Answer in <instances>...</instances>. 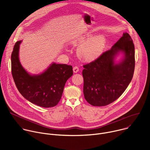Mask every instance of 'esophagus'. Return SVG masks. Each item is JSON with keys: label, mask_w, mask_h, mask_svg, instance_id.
I'll list each match as a JSON object with an SVG mask.
<instances>
[{"label": "esophagus", "mask_w": 150, "mask_h": 150, "mask_svg": "<svg viewBox=\"0 0 150 150\" xmlns=\"http://www.w3.org/2000/svg\"><path fill=\"white\" fill-rule=\"evenodd\" d=\"M73 71L74 73H77L79 71V68L77 67H75L73 68Z\"/></svg>", "instance_id": "obj_1"}]
</instances>
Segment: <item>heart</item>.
<instances>
[{"label":"heart","mask_w":150,"mask_h":150,"mask_svg":"<svg viewBox=\"0 0 150 150\" xmlns=\"http://www.w3.org/2000/svg\"><path fill=\"white\" fill-rule=\"evenodd\" d=\"M72 45L79 47L78 55L85 62H92L103 53L106 45V38L102 34L93 37L90 33L85 34L72 41Z\"/></svg>","instance_id":"1"}]
</instances>
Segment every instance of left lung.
I'll use <instances>...</instances> for the list:
<instances>
[{
	"instance_id": "left-lung-1",
	"label": "left lung",
	"mask_w": 150,
	"mask_h": 150,
	"mask_svg": "<svg viewBox=\"0 0 150 150\" xmlns=\"http://www.w3.org/2000/svg\"><path fill=\"white\" fill-rule=\"evenodd\" d=\"M122 54V58L116 61ZM83 92L93 106H104L117 100L131 82L135 69V47L129 34L125 33L109 50L83 65Z\"/></svg>"
}]
</instances>
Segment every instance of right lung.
<instances>
[{"instance_id":"obj_1","label":"right lung","mask_w":150,"mask_h":150,"mask_svg":"<svg viewBox=\"0 0 150 150\" xmlns=\"http://www.w3.org/2000/svg\"><path fill=\"white\" fill-rule=\"evenodd\" d=\"M21 42H16L11 55L12 74L18 91L25 99L38 106L47 108L56 105L66 82L73 75L72 67L53 62L42 72L31 74L19 61Z\"/></svg>"}]
</instances>
